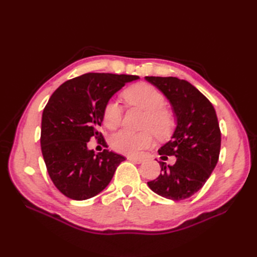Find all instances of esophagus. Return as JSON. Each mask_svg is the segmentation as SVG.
Listing matches in <instances>:
<instances>
[{
    "label": "esophagus",
    "mask_w": 257,
    "mask_h": 257,
    "mask_svg": "<svg viewBox=\"0 0 257 257\" xmlns=\"http://www.w3.org/2000/svg\"><path fill=\"white\" fill-rule=\"evenodd\" d=\"M127 159L129 160V161H132V162H135V163H141L143 162V158H137V157H127Z\"/></svg>",
    "instance_id": "34e87169"
}]
</instances>
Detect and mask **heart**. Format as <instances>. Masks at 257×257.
Returning a JSON list of instances; mask_svg holds the SVG:
<instances>
[{"instance_id":"b5f03b06","label":"heart","mask_w":257,"mask_h":257,"mask_svg":"<svg viewBox=\"0 0 257 257\" xmlns=\"http://www.w3.org/2000/svg\"><path fill=\"white\" fill-rule=\"evenodd\" d=\"M123 99L129 106L139 107L146 110L143 125L150 128L159 138H167L176 128L174 113L163 107L166 98L155 86L147 83H138L123 91ZM123 116V108L116 100L106 102L102 110V121L109 129L118 127ZM150 129L143 132H132L121 129L110 137L111 148L119 154L138 156L141 151L154 143V134Z\"/></svg>"}]
</instances>
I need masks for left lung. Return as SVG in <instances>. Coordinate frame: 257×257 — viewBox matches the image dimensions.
<instances>
[{"label": "left lung", "instance_id": "left-lung-1", "mask_svg": "<svg viewBox=\"0 0 257 257\" xmlns=\"http://www.w3.org/2000/svg\"><path fill=\"white\" fill-rule=\"evenodd\" d=\"M145 78L167 97L177 119L170 141L158 150L162 160L174 156L177 161L172 166L160 161V176L148 185L166 199H188L203 187L219 160L221 132L215 109L187 80L155 76Z\"/></svg>", "mask_w": 257, "mask_h": 257}]
</instances>
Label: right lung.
Masks as SVG:
<instances>
[{"instance_id":"1","label":"right lung","mask_w":257,"mask_h":257,"mask_svg":"<svg viewBox=\"0 0 257 257\" xmlns=\"http://www.w3.org/2000/svg\"><path fill=\"white\" fill-rule=\"evenodd\" d=\"M135 75L88 73L65 81L53 92L43 110L41 148L53 183L67 198L87 200L111 181L124 157L103 149L95 154L87 143L95 137L106 102ZM103 140L101 141V139Z\"/></svg>"}]
</instances>
